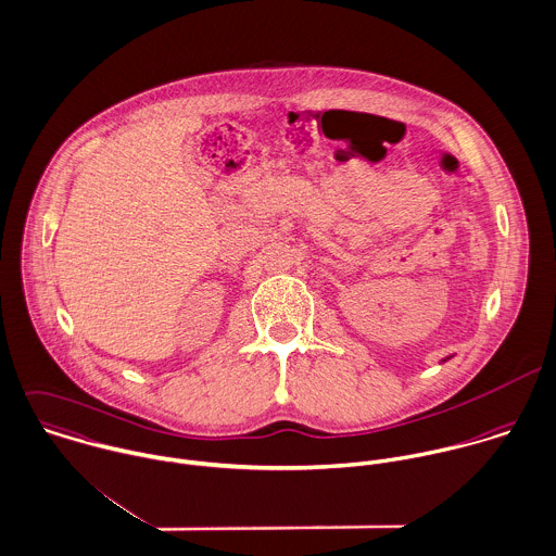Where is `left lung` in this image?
Segmentation results:
<instances>
[{
	"instance_id": "obj_1",
	"label": "left lung",
	"mask_w": 556,
	"mask_h": 556,
	"mask_svg": "<svg viewBox=\"0 0 556 556\" xmlns=\"http://www.w3.org/2000/svg\"><path fill=\"white\" fill-rule=\"evenodd\" d=\"M451 358H453V356H448V358H444V361H442V363H446V361H451Z\"/></svg>"
}]
</instances>
